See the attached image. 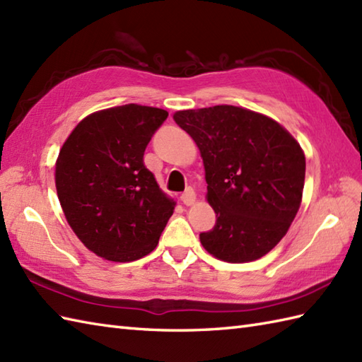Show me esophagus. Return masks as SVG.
Wrapping results in <instances>:
<instances>
[{
  "mask_svg": "<svg viewBox=\"0 0 362 362\" xmlns=\"http://www.w3.org/2000/svg\"><path fill=\"white\" fill-rule=\"evenodd\" d=\"M180 200L183 202V205L191 206V205L194 204V202H196V192H194V189H192V188H188V189L185 191L183 194L180 196Z\"/></svg>",
  "mask_w": 362,
  "mask_h": 362,
  "instance_id": "obj_1",
  "label": "esophagus"
}]
</instances>
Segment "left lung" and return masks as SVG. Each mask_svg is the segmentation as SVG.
Returning <instances> with one entry per match:
<instances>
[{
	"mask_svg": "<svg viewBox=\"0 0 362 362\" xmlns=\"http://www.w3.org/2000/svg\"><path fill=\"white\" fill-rule=\"evenodd\" d=\"M200 151L206 199L216 225L200 233L209 255L251 262L287 234L300 206L305 156L273 119L231 105L188 109L173 115Z\"/></svg>",
	"mask_w": 362,
	"mask_h": 362,
	"instance_id": "1",
	"label": "left lung"
}]
</instances>
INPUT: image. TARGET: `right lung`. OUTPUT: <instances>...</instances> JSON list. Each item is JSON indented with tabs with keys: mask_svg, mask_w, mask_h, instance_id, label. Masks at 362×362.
Masks as SVG:
<instances>
[{
	"mask_svg": "<svg viewBox=\"0 0 362 362\" xmlns=\"http://www.w3.org/2000/svg\"><path fill=\"white\" fill-rule=\"evenodd\" d=\"M163 109L123 105L83 119L55 163V187L67 223L85 247L114 262L153 251L175 202L143 163Z\"/></svg>",
	"mask_w": 362,
	"mask_h": 362,
	"instance_id": "1",
	"label": "right lung"
}]
</instances>
